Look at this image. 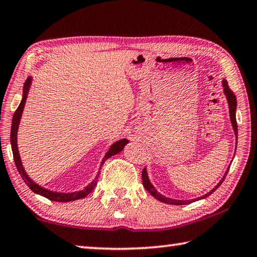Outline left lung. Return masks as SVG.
Here are the masks:
<instances>
[{
	"instance_id": "1",
	"label": "left lung",
	"mask_w": 257,
	"mask_h": 257,
	"mask_svg": "<svg viewBox=\"0 0 257 257\" xmlns=\"http://www.w3.org/2000/svg\"><path fill=\"white\" fill-rule=\"evenodd\" d=\"M222 85H223V92L225 94V96H227L228 99V103H229V112H230V120H231V123H232V127L234 130V135H236V138H238V128H237V120H236V106H237V99L236 96H234V94L231 89L229 88V85H228V81L223 79L222 81ZM229 171V169L225 172V175L223 176L222 179L221 181L217 184L214 188H213L210 193H207L204 195V196L198 197L196 199H191V201H178V199H172V198H169V197H165L163 195H161L158 190H156L153 185L151 184V181L149 180V177H147V172H146V169L144 168V170L142 171V179H143V186L145 187V189L149 191V193L153 196L154 198L159 199L160 202L162 203H167V204H172V205H185V204H190L191 202H195V201H198V199H202V198H205L207 196H210L212 193H214V191L217 189V187H219L221 184H222L225 176H227V173Z\"/></svg>"
}]
</instances>
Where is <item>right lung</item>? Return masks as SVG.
<instances>
[{"instance_id":"add662e5","label":"right lung","mask_w":257,"mask_h":257,"mask_svg":"<svg viewBox=\"0 0 257 257\" xmlns=\"http://www.w3.org/2000/svg\"><path fill=\"white\" fill-rule=\"evenodd\" d=\"M30 82H32V77H28L27 80H26V82H25V85H24L23 101L20 102L18 108H17L16 112H15L14 118H12L10 139H11V147H12V153H14V160H15L16 167H17V169H18L20 176L23 177V179L26 182V185H27L29 188L34 191V193L40 194V195H42V196L49 198L50 201L71 202V201H76V199H79V198H84L95 188V186H96V184H97V179H98L99 173L96 176V178H95V180L90 182V184L87 186L84 190L77 191V193H71V194H62V193H54V191L47 190L45 188H43V187L38 186L37 184H35V182L32 179H30V178L27 176V173H26L25 170H24V167H23V164H21V160H20V156H19L18 146H17V132H18V125H19V122H20L21 114H23V110H24V106H25V103H26V98H27V95H28ZM127 143H128L127 139H120V141L114 143V144H113L110 147V150L107 151V153L105 154V156H104V159L102 161V165L104 164V162H105V161L108 158H111V156L120 153V152L123 150V147H124L125 144H127Z\"/></svg>"}]
</instances>
